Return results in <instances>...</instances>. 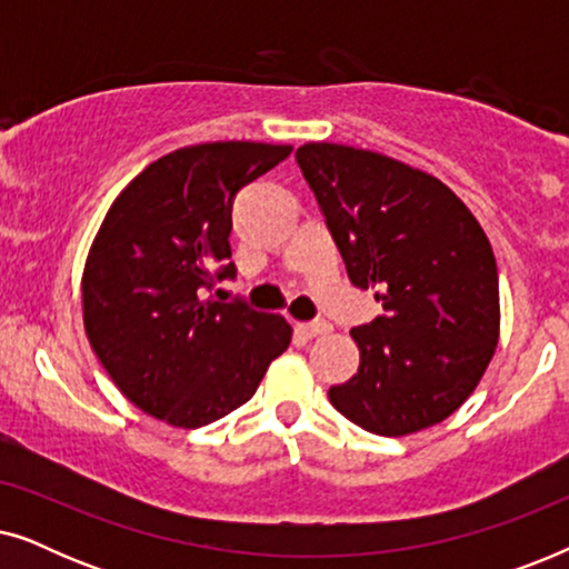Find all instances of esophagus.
I'll list each match as a JSON object with an SVG mask.
<instances>
[{"mask_svg":"<svg viewBox=\"0 0 569 569\" xmlns=\"http://www.w3.org/2000/svg\"><path fill=\"white\" fill-rule=\"evenodd\" d=\"M295 331H298L302 339H316V337H321V333H329L331 331V323H326V321L298 323V326H295Z\"/></svg>","mask_w":569,"mask_h":569,"instance_id":"esophagus-1","label":"esophagus"}]
</instances>
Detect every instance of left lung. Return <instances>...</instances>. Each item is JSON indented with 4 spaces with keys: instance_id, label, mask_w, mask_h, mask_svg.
Here are the masks:
<instances>
[{
    "instance_id": "left-lung-1",
    "label": "left lung",
    "mask_w": 569,
    "mask_h": 569,
    "mask_svg": "<svg viewBox=\"0 0 569 569\" xmlns=\"http://www.w3.org/2000/svg\"><path fill=\"white\" fill-rule=\"evenodd\" d=\"M295 160L355 287L383 316L352 329L360 368L329 399L349 422L401 438L469 399L500 337L492 246L446 183L386 154L310 142Z\"/></svg>"
}]
</instances>
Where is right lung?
I'll return each mask as SVG.
<instances>
[{
  "mask_svg": "<svg viewBox=\"0 0 569 569\" xmlns=\"http://www.w3.org/2000/svg\"><path fill=\"white\" fill-rule=\"evenodd\" d=\"M290 152L263 142L181 147L108 209L84 261V331L119 391L150 417L183 430L214 422L251 399L290 347L282 316L201 300L236 277V193Z\"/></svg>",
  "mask_w": 569,
  "mask_h": 569,
  "instance_id": "right-lung-1",
  "label": "right lung"
}]
</instances>
